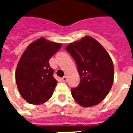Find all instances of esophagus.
I'll return each instance as SVG.
<instances>
[{
    "mask_svg": "<svg viewBox=\"0 0 133 133\" xmlns=\"http://www.w3.org/2000/svg\"><path fill=\"white\" fill-rule=\"evenodd\" d=\"M62 81H63V82H66L68 81V78H67L66 76H63V78H62Z\"/></svg>",
    "mask_w": 133,
    "mask_h": 133,
    "instance_id": "obj_1",
    "label": "esophagus"
}]
</instances>
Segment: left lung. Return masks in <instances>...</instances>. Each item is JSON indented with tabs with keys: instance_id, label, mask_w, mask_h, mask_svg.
<instances>
[{
	"instance_id": "obj_1",
	"label": "left lung",
	"mask_w": 133,
	"mask_h": 133,
	"mask_svg": "<svg viewBox=\"0 0 133 133\" xmlns=\"http://www.w3.org/2000/svg\"><path fill=\"white\" fill-rule=\"evenodd\" d=\"M77 64L81 77L78 87L71 88L72 98L88 108L103 101L113 83L114 67L110 56L98 41L90 36L65 48Z\"/></svg>"
}]
</instances>
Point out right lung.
I'll use <instances>...</instances> for the list:
<instances>
[{
  "mask_svg": "<svg viewBox=\"0 0 133 133\" xmlns=\"http://www.w3.org/2000/svg\"><path fill=\"white\" fill-rule=\"evenodd\" d=\"M61 46L40 38L23 53L16 68V81L20 94L28 103L40 105L52 95L58 81L52 75L49 60Z\"/></svg>",
  "mask_w": 133,
  "mask_h": 133,
  "instance_id": "add662e5",
  "label": "right lung"
}]
</instances>
